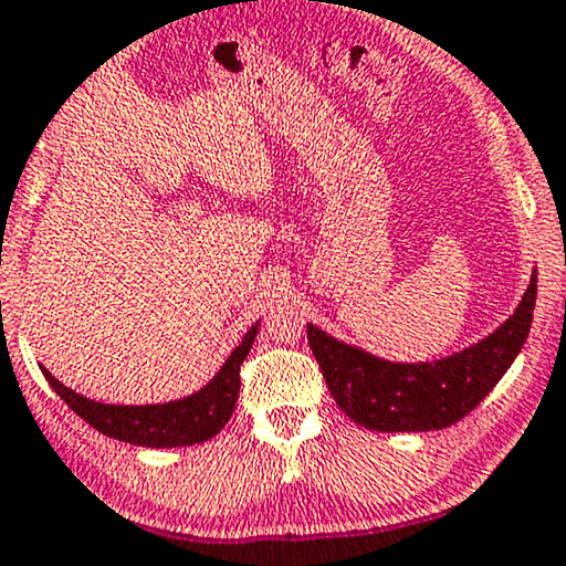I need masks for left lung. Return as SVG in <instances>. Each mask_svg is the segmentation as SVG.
Returning a JSON list of instances; mask_svg holds the SVG:
<instances>
[{"label": "left lung", "instance_id": "obj_1", "mask_svg": "<svg viewBox=\"0 0 566 566\" xmlns=\"http://www.w3.org/2000/svg\"><path fill=\"white\" fill-rule=\"evenodd\" d=\"M531 277L515 314L471 348L439 361L392 364L306 325L310 348L329 392L348 418L371 431H437L465 418L504 377L531 333Z\"/></svg>", "mask_w": 566, "mask_h": 566}]
</instances>
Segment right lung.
Instances as JSON below:
<instances>
[{
	"mask_svg": "<svg viewBox=\"0 0 566 566\" xmlns=\"http://www.w3.org/2000/svg\"><path fill=\"white\" fill-rule=\"evenodd\" d=\"M260 325V322H256ZM256 325L249 327L244 340L233 348L229 361L220 366V371L212 377L200 392L189 398L160 402V406H106L83 398L62 381L51 377L43 369V377L49 379L51 390L62 398L75 413L98 429L101 434L129 442L137 447H187L200 444L205 439L216 437L220 429L229 423V418L237 408L239 387H241V364L252 350L256 337Z\"/></svg>",
	"mask_w": 566,
	"mask_h": 566,
	"instance_id": "right-lung-1",
	"label": "right lung"
}]
</instances>
